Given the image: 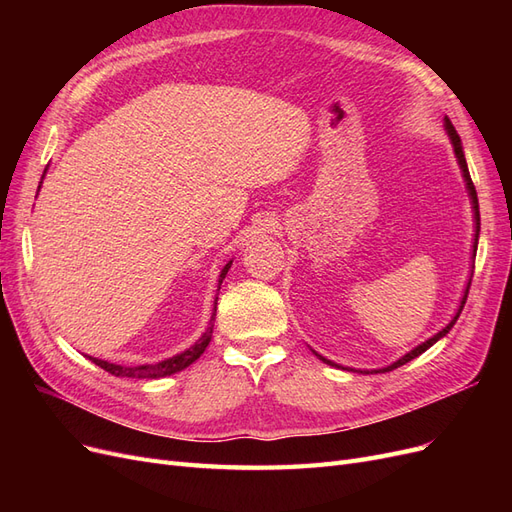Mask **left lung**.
<instances>
[{
    "label": "left lung",
    "mask_w": 512,
    "mask_h": 512,
    "mask_svg": "<svg viewBox=\"0 0 512 512\" xmlns=\"http://www.w3.org/2000/svg\"><path fill=\"white\" fill-rule=\"evenodd\" d=\"M444 126H446V132H448V136H451V141H453V147H455V156H457V160H459V166H461V170H463V179H466V185H468V192H470V198H472V209H474V220H476V239H474V256H476V243H478V230H480V213H478V198H476V190H474V183H472V179H470V173H468V164H466V158H463V149H461V138H459V134H457V130L453 128V123H451V119H444ZM466 299H468V288H466V294H463V301H461V305H459V309H457V314H455V318L446 324V327L438 333V335H433L431 339H427L425 344H421V346H416L412 352H408L406 356H401V359L397 361V363H393V365H389V367H384V369H374L371 371V374H384V371H393V369H397L399 365H406L408 361H412V359H416L418 354H423L427 348H431L433 344L438 342L440 337H444L448 331H451V327L453 324L457 322V318H459V314H461V309H463V305H466ZM320 356V354H318ZM320 359L324 361V363H329V365H335V363H331V361H327L324 359V356H320ZM337 367V365H335Z\"/></svg>",
    "instance_id": "left-lung-1"
}]
</instances>
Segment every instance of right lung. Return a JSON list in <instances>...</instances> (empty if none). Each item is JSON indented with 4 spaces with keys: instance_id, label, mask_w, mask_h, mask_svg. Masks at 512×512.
Wrapping results in <instances>:
<instances>
[{
    "instance_id": "1",
    "label": "right lung",
    "mask_w": 512,
    "mask_h": 512,
    "mask_svg": "<svg viewBox=\"0 0 512 512\" xmlns=\"http://www.w3.org/2000/svg\"><path fill=\"white\" fill-rule=\"evenodd\" d=\"M232 262H228V265L222 269L220 273V286H222V280L226 277L228 269H230ZM218 286V290H220ZM215 320V312L211 316V322ZM211 333H213V324L207 329V333L198 339V342L188 348L185 352L173 356V359H166L162 363H156V365H115V363H108V361H100V359H94V356H89L91 361H94L98 367H102L104 371H108V374H113L117 378H136V380H151V378H164V376H170V374H177V371L185 369L188 365H192L200 354L205 352V348L209 346L211 342Z\"/></svg>"
}]
</instances>
